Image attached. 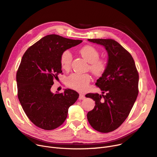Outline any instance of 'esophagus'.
<instances>
[{
  "mask_svg": "<svg viewBox=\"0 0 157 157\" xmlns=\"http://www.w3.org/2000/svg\"><path fill=\"white\" fill-rule=\"evenodd\" d=\"M85 98V97L84 95L83 94H79V100H83Z\"/></svg>",
  "mask_w": 157,
  "mask_h": 157,
  "instance_id": "esophagus-1",
  "label": "esophagus"
}]
</instances>
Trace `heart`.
<instances>
[{
    "instance_id": "1",
    "label": "heart",
    "mask_w": 157,
    "mask_h": 157,
    "mask_svg": "<svg viewBox=\"0 0 157 157\" xmlns=\"http://www.w3.org/2000/svg\"><path fill=\"white\" fill-rule=\"evenodd\" d=\"M79 53L84 59L90 63L89 68L94 75L100 76L105 72L107 68L105 60L98 59L99 52L97 49L90 45H86L81 48ZM72 55L71 52L66 50L60 56L61 67L64 70H68L71 67ZM91 81L89 74H72L67 79V85L79 92H84L88 88V84Z\"/></svg>"
}]
</instances>
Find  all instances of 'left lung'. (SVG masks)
<instances>
[{"label": "left lung", "mask_w": 157, "mask_h": 157, "mask_svg": "<svg viewBox=\"0 0 157 157\" xmlns=\"http://www.w3.org/2000/svg\"><path fill=\"white\" fill-rule=\"evenodd\" d=\"M88 40L103 46L108 54L106 70L95 83L102 94L85 95L95 104L87 114L90 125L98 132L108 133L118 128L128 117L138 95L139 74L132 56L116 40Z\"/></svg>", "instance_id": "left-lung-1"}]
</instances>
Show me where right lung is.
I'll return each instance as SVG.
<instances>
[{
    "label": "right lung",
    "instance_id": "right-lung-1",
    "mask_svg": "<svg viewBox=\"0 0 157 157\" xmlns=\"http://www.w3.org/2000/svg\"><path fill=\"white\" fill-rule=\"evenodd\" d=\"M81 40L50 34L40 39L24 53L16 73L18 97L23 111L37 127L53 130L67 117L68 109L79 94L71 89L53 94V80L62 73V53L80 44Z\"/></svg>",
    "mask_w": 157,
    "mask_h": 157
}]
</instances>
